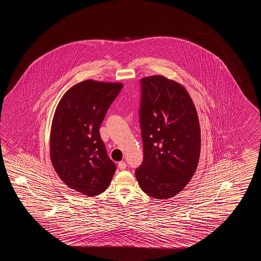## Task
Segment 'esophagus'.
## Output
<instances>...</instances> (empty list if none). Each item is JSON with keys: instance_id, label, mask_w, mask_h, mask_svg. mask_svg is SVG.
Masks as SVG:
<instances>
[{"instance_id": "34e87169", "label": "esophagus", "mask_w": 261, "mask_h": 261, "mask_svg": "<svg viewBox=\"0 0 261 261\" xmlns=\"http://www.w3.org/2000/svg\"><path fill=\"white\" fill-rule=\"evenodd\" d=\"M118 168H119L120 170H125V169L127 168V164H126V162H125V161H121V162H119V163H118Z\"/></svg>"}]
</instances>
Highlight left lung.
<instances>
[{
  "label": "left lung",
  "mask_w": 261,
  "mask_h": 261,
  "mask_svg": "<svg viewBox=\"0 0 261 261\" xmlns=\"http://www.w3.org/2000/svg\"><path fill=\"white\" fill-rule=\"evenodd\" d=\"M139 109L144 161L135 176L144 193L158 200L174 197L198 167L200 128L188 91L161 75L143 78Z\"/></svg>",
  "instance_id": "1"
}]
</instances>
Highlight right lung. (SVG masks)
<instances>
[{
  "instance_id": "add662e5",
  "label": "right lung",
  "mask_w": 261,
  "mask_h": 261,
  "mask_svg": "<svg viewBox=\"0 0 261 261\" xmlns=\"http://www.w3.org/2000/svg\"><path fill=\"white\" fill-rule=\"evenodd\" d=\"M123 85L86 80L61 98L52 120L50 158L61 180L89 197L106 191L117 170L99 128Z\"/></svg>"
}]
</instances>
